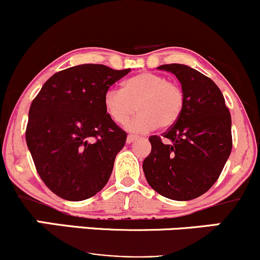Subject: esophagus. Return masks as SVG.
Wrapping results in <instances>:
<instances>
[{
  "label": "esophagus",
  "instance_id": "1",
  "mask_svg": "<svg viewBox=\"0 0 260 260\" xmlns=\"http://www.w3.org/2000/svg\"><path fill=\"white\" fill-rule=\"evenodd\" d=\"M135 140H138V136H135V135H127V138H126V143H127V144L134 143V141H135Z\"/></svg>",
  "mask_w": 260,
  "mask_h": 260
}]
</instances>
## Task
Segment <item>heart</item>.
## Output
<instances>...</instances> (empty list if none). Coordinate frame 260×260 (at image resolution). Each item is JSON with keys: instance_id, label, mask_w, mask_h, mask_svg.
Returning <instances> with one entry per match:
<instances>
[{"instance_id": "heart-1", "label": "heart", "mask_w": 260, "mask_h": 260, "mask_svg": "<svg viewBox=\"0 0 260 260\" xmlns=\"http://www.w3.org/2000/svg\"><path fill=\"white\" fill-rule=\"evenodd\" d=\"M104 108L116 124H124L135 110L139 111L126 124L133 133H146L157 126L169 129L183 112L184 93L161 75L139 72L122 82L121 91H106Z\"/></svg>"}]
</instances>
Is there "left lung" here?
Masks as SVG:
<instances>
[{
  "label": "left lung",
  "instance_id": "obj_1",
  "mask_svg": "<svg viewBox=\"0 0 260 260\" xmlns=\"http://www.w3.org/2000/svg\"><path fill=\"white\" fill-rule=\"evenodd\" d=\"M181 84L184 109L164 134L150 136L151 152L143 162L149 185L162 197L186 202L214 185L232 152V117L215 82L181 63L159 66Z\"/></svg>",
  "mask_w": 260,
  "mask_h": 260
}]
</instances>
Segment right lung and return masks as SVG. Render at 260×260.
<instances>
[{
  "mask_svg": "<svg viewBox=\"0 0 260 260\" xmlns=\"http://www.w3.org/2000/svg\"><path fill=\"white\" fill-rule=\"evenodd\" d=\"M129 72L74 66L52 75L32 101L27 148L44 183L62 199H89L110 179L126 133L106 114L104 95Z\"/></svg>",
  "mask_w": 260,
  "mask_h": 260,
  "instance_id": "right-lung-1",
  "label": "right lung"
}]
</instances>
